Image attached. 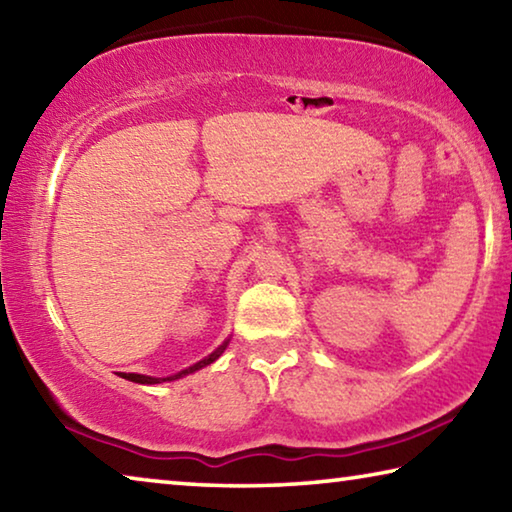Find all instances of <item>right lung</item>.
Returning <instances> with one entry per match:
<instances>
[{"label": "right lung", "instance_id": "obj_1", "mask_svg": "<svg viewBox=\"0 0 512 512\" xmlns=\"http://www.w3.org/2000/svg\"><path fill=\"white\" fill-rule=\"evenodd\" d=\"M228 343H230V339H228V341H223V345H219V348H216L212 354H207L205 359H201L198 363H194V366H189V368H185V370L176 372V375H171V377H149V375H137V372H119V375L124 377V379H128V381H135V384H162V381L180 379V377H185V375H192V372L201 370V368H205V366H210L212 361H216V359L221 357L223 350L228 348Z\"/></svg>", "mask_w": 512, "mask_h": 512}]
</instances>
